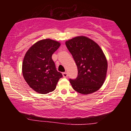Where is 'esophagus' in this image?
Here are the masks:
<instances>
[{
	"label": "esophagus",
	"mask_w": 131,
	"mask_h": 131,
	"mask_svg": "<svg viewBox=\"0 0 131 131\" xmlns=\"http://www.w3.org/2000/svg\"><path fill=\"white\" fill-rule=\"evenodd\" d=\"M62 75H63L64 78H67V76H68L67 72H64V73H62Z\"/></svg>",
	"instance_id": "34e87169"
}]
</instances>
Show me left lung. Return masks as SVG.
<instances>
[{"label":"left lung","instance_id":"8db88e82","mask_svg":"<svg viewBox=\"0 0 131 131\" xmlns=\"http://www.w3.org/2000/svg\"><path fill=\"white\" fill-rule=\"evenodd\" d=\"M78 67V77L70 79L76 92L86 95L98 91L104 82L107 61L99 45L85 36H78L66 42Z\"/></svg>","mask_w":131,"mask_h":131}]
</instances>
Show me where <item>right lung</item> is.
Instances as JSON below:
<instances>
[{"mask_svg": "<svg viewBox=\"0 0 131 131\" xmlns=\"http://www.w3.org/2000/svg\"><path fill=\"white\" fill-rule=\"evenodd\" d=\"M60 43L49 39L39 41L27 52L23 62V74L30 88L45 94L56 88L61 73L57 70L52 55Z\"/></svg>", "mask_w": 131, "mask_h": 131, "instance_id": "1", "label": "right lung"}]
</instances>
